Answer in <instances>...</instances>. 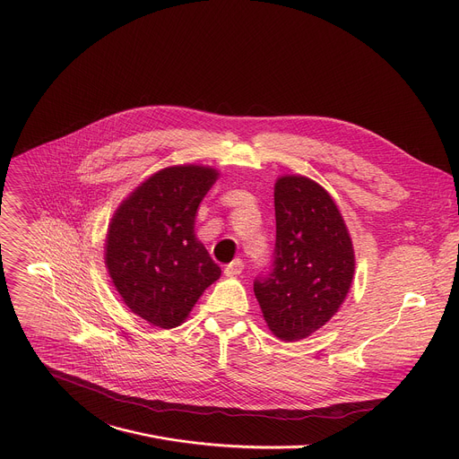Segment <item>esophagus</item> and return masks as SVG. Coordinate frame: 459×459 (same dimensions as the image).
I'll return each mask as SVG.
<instances>
[{
	"label": "esophagus",
	"mask_w": 459,
	"mask_h": 459,
	"mask_svg": "<svg viewBox=\"0 0 459 459\" xmlns=\"http://www.w3.org/2000/svg\"><path fill=\"white\" fill-rule=\"evenodd\" d=\"M243 271V262L241 260H232L227 267H225V276H239Z\"/></svg>",
	"instance_id": "esophagus-1"
}]
</instances>
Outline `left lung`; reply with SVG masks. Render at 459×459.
<instances>
[{
    "mask_svg": "<svg viewBox=\"0 0 459 459\" xmlns=\"http://www.w3.org/2000/svg\"><path fill=\"white\" fill-rule=\"evenodd\" d=\"M274 214L273 271L255 281V295L273 335L297 342L337 315L353 281L355 253L335 201L309 178L276 179Z\"/></svg>",
    "mask_w": 459,
    "mask_h": 459,
    "instance_id": "obj_1",
    "label": "left lung"
}]
</instances>
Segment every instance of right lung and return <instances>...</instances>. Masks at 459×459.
I'll list each match as a JSON object with an SVG mask.
<instances>
[{"label":"right lung","mask_w":459,"mask_h":459,"mask_svg":"<svg viewBox=\"0 0 459 459\" xmlns=\"http://www.w3.org/2000/svg\"><path fill=\"white\" fill-rule=\"evenodd\" d=\"M218 178L212 166H169L143 181L109 221L104 258L111 281L152 325H181L221 276L194 232L197 206Z\"/></svg>","instance_id":"right-lung-1"}]
</instances>
